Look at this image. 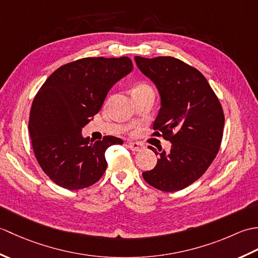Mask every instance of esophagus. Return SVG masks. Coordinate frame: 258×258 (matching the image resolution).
<instances>
[{"label": "esophagus", "mask_w": 258, "mask_h": 258, "mask_svg": "<svg viewBox=\"0 0 258 258\" xmlns=\"http://www.w3.org/2000/svg\"><path fill=\"white\" fill-rule=\"evenodd\" d=\"M128 149L132 150L133 152H140L144 149V145L139 143V142H128Z\"/></svg>", "instance_id": "1"}]
</instances>
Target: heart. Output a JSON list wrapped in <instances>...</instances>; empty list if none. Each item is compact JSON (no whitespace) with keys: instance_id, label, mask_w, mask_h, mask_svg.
Returning <instances> with one entry per match:
<instances>
[{"instance_id":"b5f03b06","label":"heart","mask_w":258,"mask_h":258,"mask_svg":"<svg viewBox=\"0 0 258 258\" xmlns=\"http://www.w3.org/2000/svg\"><path fill=\"white\" fill-rule=\"evenodd\" d=\"M149 90H151V87L149 85L139 84V85H136L134 87V91L133 92H142V91H149Z\"/></svg>"}]
</instances>
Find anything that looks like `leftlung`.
<instances>
[{
	"label": "left lung",
	"instance_id": "1",
	"mask_svg": "<svg viewBox=\"0 0 258 258\" xmlns=\"http://www.w3.org/2000/svg\"><path fill=\"white\" fill-rule=\"evenodd\" d=\"M134 58L161 97L154 135L172 143L169 152L149 146L158 160L154 168L142 175L160 190L183 189L206 172L220 150L225 120L221 103L205 76L180 59Z\"/></svg>",
	"mask_w": 258,
	"mask_h": 258
}]
</instances>
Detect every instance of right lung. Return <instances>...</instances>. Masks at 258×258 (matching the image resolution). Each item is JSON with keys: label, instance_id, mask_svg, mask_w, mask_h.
<instances>
[{"label": "right lung", "instance_id": "right-lung-1", "mask_svg": "<svg viewBox=\"0 0 258 258\" xmlns=\"http://www.w3.org/2000/svg\"><path fill=\"white\" fill-rule=\"evenodd\" d=\"M133 70L128 57H85L48 76L32 104L29 131L36 160L54 183L71 190L89 187L107 166L105 151L123 144L115 136L82 135L113 85Z\"/></svg>", "mask_w": 258, "mask_h": 258}]
</instances>
